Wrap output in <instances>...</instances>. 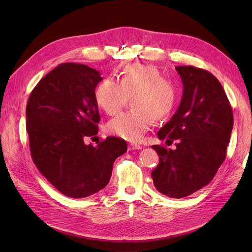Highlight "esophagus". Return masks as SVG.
Here are the masks:
<instances>
[{"label": "esophagus", "mask_w": 252, "mask_h": 252, "mask_svg": "<svg viewBox=\"0 0 252 252\" xmlns=\"http://www.w3.org/2000/svg\"><path fill=\"white\" fill-rule=\"evenodd\" d=\"M139 149H142V146L141 145H138V144H129L128 145V150H139Z\"/></svg>", "instance_id": "esophagus-1"}]
</instances>
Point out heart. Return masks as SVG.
Returning <instances> with one entry per match:
<instances>
[{
  "label": "heart",
  "mask_w": 252,
  "mask_h": 252,
  "mask_svg": "<svg viewBox=\"0 0 252 252\" xmlns=\"http://www.w3.org/2000/svg\"><path fill=\"white\" fill-rule=\"evenodd\" d=\"M179 91L175 83L162 78L157 67L133 63L124 66L117 81L103 80L94 90L98 108L112 116L131 97L133 110L122 112L106 125L107 132L127 141L142 139L156 121L170 116L178 102Z\"/></svg>",
  "instance_id": "1"
}]
</instances>
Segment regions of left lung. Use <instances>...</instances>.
I'll return each mask as SVG.
<instances>
[{
  "mask_svg": "<svg viewBox=\"0 0 252 252\" xmlns=\"http://www.w3.org/2000/svg\"><path fill=\"white\" fill-rule=\"evenodd\" d=\"M183 96L171 120L158 132L175 148L152 146L159 163L151 172L158 191L181 199L208 185L223 164L233 127V113L224 88L207 70L177 66Z\"/></svg>",
  "mask_w": 252,
  "mask_h": 252,
  "instance_id": "8db88e82",
  "label": "left lung"
}]
</instances>
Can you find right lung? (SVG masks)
<instances>
[{
  "mask_svg": "<svg viewBox=\"0 0 252 252\" xmlns=\"http://www.w3.org/2000/svg\"><path fill=\"white\" fill-rule=\"evenodd\" d=\"M101 81L94 68L61 64L36 84L26 106L33 163L53 187L74 199L102 190L109 183L116 158L127 151L126 142L116 136L97 146L84 143L97 134L100 114L94 89Z\"/></svg>",
  "mask_w": 252,
  "mask_h": 252,
  "instance_id": "right-lung-1",
  "label": "right lung"
}]
</instances>
